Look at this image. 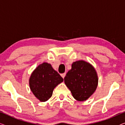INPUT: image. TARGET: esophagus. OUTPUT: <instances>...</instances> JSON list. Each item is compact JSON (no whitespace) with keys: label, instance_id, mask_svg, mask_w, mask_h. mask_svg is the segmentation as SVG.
<instances>
[{"label":"esophagus","instance_id":"esophagus-1","mask_svg":"<svg viewBox=\"0 0 125 125\" xmlns=\"http://www.w3.org/2000/svg\"><path fill=\"white\" fill-rule=\"evenodd\" d=\"M65 75H66V73H62V74H61V76L63 78H64L65 76Z\"/></svg>","mask_w":125,"mask_h":125}]
</instances>
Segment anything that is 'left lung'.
I'll list each match as a JSON object with an SVG mask.
<instances>
[{
    "mask_svg": "<svg viewBox=\"0 0 125 125\" xmlns=\"http://www.w3.org/2000/svg\"><path fill=\"white\" fill-rule=\"evenodd\" d=\"M98 77L94 68L84 61H77L64 77L66 86L76 100L83 101L93 94L98 85Z\"/></svg>",
    "mask_w": 125,
    "mask_h": 125,
    "instance_id": "left-lung-1",
    "label": "left lung"
}]
</instances>
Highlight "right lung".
<instances>
[{
  "instance_id": "add662e5",
  "label": "right lung",
  "mask_w": 125,
  "mask_h": 125,
  "mask_svg": "<svg viewBox=\"0 0 125 125\" xmlns=\"http://www.w3.org/2000/svg\"><path fill=\"white\" fill-rule=\"evenodd\" d=\"M64 81L51 64L44 62L36 68L30 78V86L32 93L40 101L45 102L52 97L56 86Z\"/></svg>"
}]
</instances>
